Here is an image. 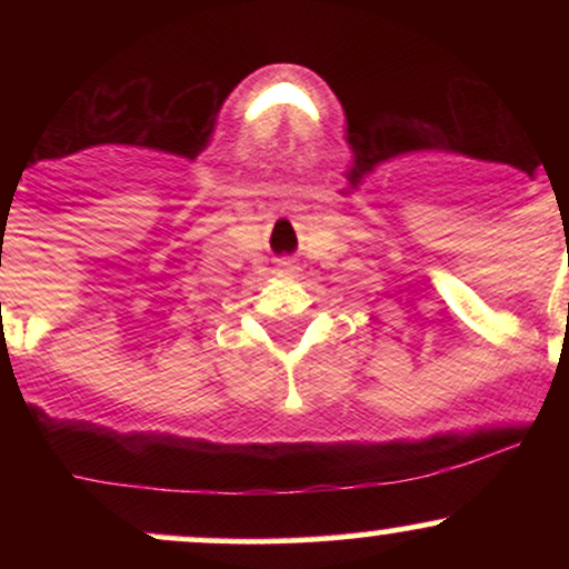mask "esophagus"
I'll return each mask as SVG.
<instances>
[{
	"label": "esophagus",
	"instance_id": "1",
	"mask_svg": "<svg viewBox=\"0 0 569 569\" xmlns=\"http://www.w3.org/2000/svg\"><path fill=\"white\" fill-rule=\"evenodd\" d=\"M278 276L297 278L299 276V267L293 264V259H280V262H278Z\"/></svg>",
	"mask_w": 569,
	"mask_h": 569
}]
</instances>
